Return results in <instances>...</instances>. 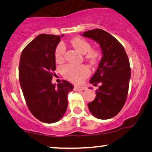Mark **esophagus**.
<instances>
[{
  "label": "esophagus",
  "mask_w": 152,
  "mask_h": 152,
  "mask_svg": "<svg viewBox=\"0 0 152 152\" xmlns=\"http://www.w3.org/2000/svg\"><path fill=\"white\" fill-rule=\"evenodd\" d=\"M86 88L85 86H74L73 87V89L75 91H83V90H85Z\"/></svg>",
  "instance_id": "obj_1"
}]
</instances>
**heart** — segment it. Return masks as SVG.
<instances>
[{
	"mask_svg": "<svg viewBox=\"0 0 152 152\" xmlns=\"http://www.w3.org/2000/svg\"><path fill=\"white\" fill-rule=\"evenodd\" d=\"M71 45L82 54L92 64H96L100 58V53L96 49H91V44L86 39L81 37H76L71 42ZM66 53V46L63 43H59L56 46L54 52L55 60L57 63H62ZM61 73L70 81L74 83H80L86 79L90 73L89 68L85 65L75 66L66 64L61 68Z\"/></svg>",
	"mask_w": 152,
	"mask_h": 152,
	"instance_id": "1",
	"label": "heart"
}]
</instances>
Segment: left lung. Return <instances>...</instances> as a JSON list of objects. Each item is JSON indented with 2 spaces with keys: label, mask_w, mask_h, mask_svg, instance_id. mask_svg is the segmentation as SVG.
<instances>
[{
  "label": "left lung",
  "mask_w": 152,
  "mask_h": 152,
  "mask_svg": "<svg viewBox=\"0 0 152 152\" xmlns=\"http://www.w3.org/2000/svg\"><path fill=\"white\" fill-rule=\"evenodd\" d=\"M83 36L99 43L102 58L90 83H100L96 97L88 103L91 114L102 120L113 118L126 103L131 78L129 59L124 48L113 35L100 29L84 31Z\"/></svg>",
  "instance_id": "obj_1"
}]
</instances>
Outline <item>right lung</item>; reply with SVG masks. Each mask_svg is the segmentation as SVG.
Returning <instances> with one entry per match:
<instances>
[{
	"mask_svg": "<svg viewBox=\"0 0 152 152\" xmlns=\"http://www.w3.org/2000/svg\"><path fill=\"white\" fill-rule=\"evenodd\" d=\"M60 41V36L39 34L25 47L19 61V82L28 108L46 123L57 122L63 116L68 94L73 89L66 80L57 86L51 83L56 69L54 52Z\"/></svg>",
	"mask_w": 152,
	"mask_h": 152,
	"instance_id": "obj_1",
	"label": "right lung"
}]
</instances>
